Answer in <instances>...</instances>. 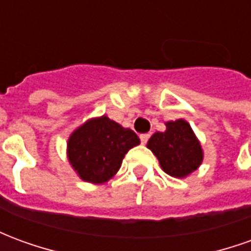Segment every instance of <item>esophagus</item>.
<instances>
[{
    "instance_id": "34e87169",
    "label": "esophagus",
    "mask_w": 251,
    "mask_h": 251,
    "mask_svg": "<svg viewBox=\"0 0 251 251\" xmlns=\"http://www.w3.org/2000/svg\"><path fill=\"white\" fill-rule=\"evenodd\" d=\"M149 134H148V133H144V134H141V136H140V140H141V142L142 144H147L148 142V140H149Z\"/></svg>"
}]
</instances>
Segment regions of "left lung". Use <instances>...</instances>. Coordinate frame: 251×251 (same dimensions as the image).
I'll return each mask as SVG.
<instances>
[{
    "mask_svg": "<svg viewBox=\"0 0 251 251\" xmlns=\"http://www.w3.org/2000/svg\"><path fill=\"white\" fill-rule=\"evenodd\" d=\"M167 130L156 131L147 147L158 158L165 174L172 177H187L203 161V149L187 121L176 120L165 124Z\"/></svg>",
    "mask_w": 251,
    "mask_h": 251,
    "instance_id": "1",
    "label": "left lung"
}]
</instances>
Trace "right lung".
<instances>
[{
  "label": "right lung",
  "mask_w": 251,
  "mask_h": 251,
  "mask_svg": "<svg viewBox=\"0 0 251 251\" xmlns=\"http://www.w3.org/2000/svg\"><path fill=\"white\" fill-rule=\"evenodd\" d=\"M138 144L140 138L131 129L102 115L72 131L67 142V156L80 179L102 184L120 171L126 153Z\"/></svg>",
  "instance_id": "right-lung-1"
}]
</instances>
